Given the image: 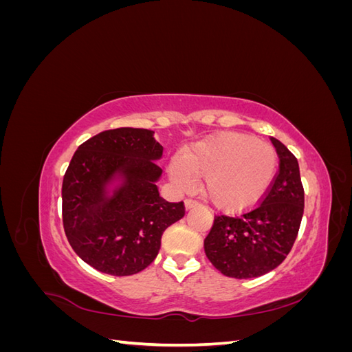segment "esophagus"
Here are the masks:
<instances>
[{"instance_id":"obj_1","label":"esophagus","mask_w":352,"mask_h":352,"mask_svg":"<svg viewBox=\"0 0 352 352\" xmlns=\"http://www.w3.org/2000/svg\"><path fill=\"white\" fill-rule=\"evenodd\" d=\"M197 206H198V202H197L195 199H190V198L185 199V208H186V210H190V208H195Z\"/></svg>"}]
</instances>
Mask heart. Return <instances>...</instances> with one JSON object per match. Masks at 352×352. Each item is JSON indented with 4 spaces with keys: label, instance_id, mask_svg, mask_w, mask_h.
<instances>
[{
    "label": "heart",
    "instance_id": "b5f03b06",
    "mask_svg": "<svg viewBox=\"0 0 352 352\" xmlns=\"http://www.w3.org/2000/svg\"><path fill=\"white\" fill-rule=\"evenodd\" d=\"M273 148L254 138L226 133L199 142L170 166V177L182 189L204 179V195L219 208L236 211L254 206L276 176Z\"/></svg>",
    "mask_w": 352,
    "mask_h": 352
}]
</instances>
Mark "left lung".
I'll use <instances>...</instances> for the list:
<instances>
[{"instance_id": "8db88e82", "label": "left lung", "mask_w": 352, "mask_h": 352, "mask_svg": "<svg viewBox=\"0 0 352 352\" xmlns=\"http://www.w3.org/2000/svg\"><path fill=\"white\" fill-rule=\"evenodd\" d=\"M279 170L260 204L239 216H214L204 250L228 278H258L278 267L292 250L304 214L300 166L287 148L270 138Z\"/></svg>"}]
</instances>
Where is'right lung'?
I'll return each instance as SVG.
<instances>
[{
	"mask_svg": "<svg viewBox=\"0 0 352 352\" xmlns=\"http://www.w3.org/2000/svg\"><path fill=\"white\" fill-rule=\"evenodd\" d=\"M154 132L135 127L104 131L74 153L63 179V226L79 257L101 273L131 276L150 265L163 232L185 216L184 201L160 197L155 162L163 146ZM124 184L111 197L107 186Z\"/></svg>",
	"mask_w": 352,
	"mask_h": 352,
	"instance_id": "add662e5",
	"label": "right lung"
}]
</instances>
